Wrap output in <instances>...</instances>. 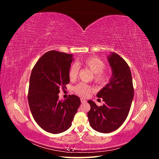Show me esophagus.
<instances>
[{
    "instance_id": "esophagus-1",
    "label": "esophagus",
    "mask_w": 159,
    "mask_h": 159,
    "mask_svg": "<svg viewBox=\"0 0 159 159\" xmlns=\"http://www.w3.org/2000/svg\"><path fill=\"white\" fill-rule=\"evenodd\" d=\"M87 102V101H86L85 99H83V98L81 99V103H85V102Z\"/></svg>"
}]
</instances>
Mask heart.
Listing matches in <instances>:
<instances>
[{"instance_id":"b5f03b06","label":"heart","mask_w":159,"mask_h":159,"mask_svg":"<svg viewBox=\"0 0 159 159\" xmlns=\"http://www.w3.org/2000/svg\"><path fill=\"white\" fill-rule=\"evenodd\" d=\"M81 64L85 68L89 69L93 73V80L96 84L100 85L106 84L110 78V71L105 69V63L99 57L92 56L85 57L81 61ZM78 66L76 64H72L68 71V77L70 81H75L78 75ZM74 91L81 97H87L93 91L91 85L84 83H80L74 88Z\"/></svg>"}]
</instances>
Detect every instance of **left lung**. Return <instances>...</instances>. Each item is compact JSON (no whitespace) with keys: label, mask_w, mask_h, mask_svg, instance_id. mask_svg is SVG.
Segmentation results:
<instances>
[{"label":"left lung","mask_w":159,"mask_h":159,"mask_svg":"<svg viewBox=\"0 0 159 159\" xmlns=\"http://www.w3.org/2000/svg\"><path fill=\"white\" fill-rule=\"evenodd\" d=\"M113 74L109 83L97 96L104 104L98 106L89 100L91 109L88 117L91 127L103 133L113 132L122 125L131 109L134 95L131 72L127 62L116 53L109 56Z\"/></svg>","instance_id":"8db88e82"}]
</instances>
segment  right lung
<instances>
[{
  "label": "right lung",
  "instance_id": "right-lung-1",
  "mask_svg": "<svg viewBox=\"0 0 159 159\" xmlns=\"http://www.w3.org/2000/svg\"><path fill=\"white\" fill-rule=\"evenodd\" d=\"M72 55L55 50L43 55L34 66L28 100L35 121L44 131L57 134L68 130L81 104L79 97L69 95L59 101L61 89L70 83L68 71Z\"/></svg>",
  "mask_w": 159,
  "mask_h": 159
}]
</instances>
